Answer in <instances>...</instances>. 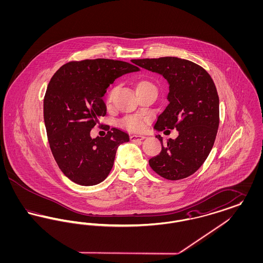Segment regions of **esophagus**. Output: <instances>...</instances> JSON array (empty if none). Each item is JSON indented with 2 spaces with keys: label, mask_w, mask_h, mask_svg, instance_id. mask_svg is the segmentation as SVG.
Here are the masks:
<instances>
[{
  "label": "esophagus",
  "mask_w": 263,
  "mask_h": 263,
  "mask_svg": "<svg viewBox=\"0 0 263 263\" xmlns=\"http://www.w3.org/2000/svg\"><path fill=\"white\" fill-rule=\"evenodd\" d=\"M145 136H142V135H131L130 136V140L132 142H136V141H142L145 139Z\"/></svg>",
  "instance_id": "34e87169"
}]
</instances>
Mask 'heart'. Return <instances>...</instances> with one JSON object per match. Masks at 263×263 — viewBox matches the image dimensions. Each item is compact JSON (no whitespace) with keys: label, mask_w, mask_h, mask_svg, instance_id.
I'll return each instance as SVG.
<instances>
[{"label":"heart","mask_w":263,"mask_h":263,"mask_svg":"<svg viewBox=\"0 0 263 263\" xmlns=\"http://www.w3.org/2000/svg\"><path fill=\"white\" fill-rule=\"evenodd\" d=\"M140 84H147V82H141ZM121 125L131 131H140L145 127V123L137 116H127L122 119Z\"/></svg>","instance_id":"obj_1"}]
</instances>
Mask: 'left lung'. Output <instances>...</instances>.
<instances>
[{
	"label": "left lung",
	"mask_w": 263,
	"mask_h": 263,
	"mask_svg": "<svg viewBox=\"0 0 263 263\" xmlns=\"http://www.w3.org/2000/svg\"><path fill=\"white\" fill-rule=\"evenodd\" d=\"M132 62L163 76L170 85L168 104L154 128L178 131L160 155L149 160L152 170L163 178L178 180L193 175L212 150L219 127V97L212 78L199 65L176 58L138 59Z\"/></svg>",
	"instance_id": "left-lung-1"
}]
</instances>
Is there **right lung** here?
<instances>
[{"label": "right lung", "mask_w": 263, "mask_h": 263, "mask_svg": "<svg viewBox=\"0 0 263 263\" xmlns=\"http://www.w3.org/2000/svg\"><path fill=\"white\" fill-rule=\"evenodd\" d=\"M130 63L93 59L69 62L51 78L43 102L51 152L63 174L77 184H99L109 175L119 145L129 135L111 128L104 137L90 130L106 114L102 97L121 76L138 72Z\"/></svg>", "instance_id": "obj_1"}]
</instances>
